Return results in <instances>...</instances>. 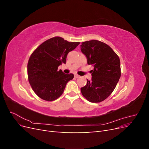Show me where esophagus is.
Returning <instances> with one entry per match:
<instances>
[{
	"label": "esophagus",
	"instance_id": "obj_1",
	"mask_svg": "<svg viewBox=\"0 0 149 149\" xmlns=\"http://www.w3.org/2000/svg\"><path fill=\"white\" fill-rule=\"evenodd\" d=\"M74 77H75L76 78H78L79 77V76L78 74H74Z\"/></svg>",
	"mask_w": 149,
	"mask_h": 149
}]
</instances>
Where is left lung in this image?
Masks as SVG:
<instances>
[{"mask_svg":"<svg viewBox=\"0 0 149 149\" xmlns=\"http://www.w3.org/2000/svg\"><path fill=\"white\" fill-rule=\"evenodd\" d=\"M81 51L94 66L91 81L81 88L83 96L91 102H100L111 95L120 77V63L109 45L96 40L81 43Z\"/></svg>","mask_w":149,"mask_h":149,"instance_id":"8db88e82","label":"left lung"}]
</instances>
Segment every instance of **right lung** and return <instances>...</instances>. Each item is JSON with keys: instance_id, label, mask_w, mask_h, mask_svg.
Instances as JSON below:
<instances>
[{"instance_id": "obj_1", "label": "right lung", "mask_w": 149, "mask_h": 149, "mask_svg": "<svg viewBox=\"0 0 149 149\" xmlns=\"http://www.w3.org/2000/svg\"><path fill=\"white\" fill-rule=\"evenodd\" d=\"M79 42H69L59 37L44 42L31 54L27 65L28 78L37 95L43 100H56L74 74H65L58 67L66 63L68 53Z\"/></svg>"}]
</instances>
